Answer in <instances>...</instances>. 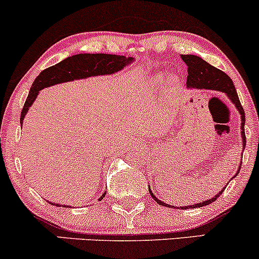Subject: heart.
<instances>
[{"mask_svg": "<svg viewBox=\"0 0 259 259\" xmlns=\"http://www.w3.org/2000/svg\"><path fill=\"white\" fill-rule=\"evenodd\" d=\"M171 86H177V83H176L175 79H171Z\"/></svg>", "mask_w": 259, "mask_h": 259, "instance_id": "obj_1", "label": "heart"}]
</instances>
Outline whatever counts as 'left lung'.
Returning <instances> with one entry per match:
<instances>
[{"label":"left lung","mask_w":259,"mask_h":259,"mask_svg":"<svg viewBox=\"0 0 259 259\" xmlns=\"http://www.w3.org/2000/svg\"><path fill=\"white\" fill-rule=\"evenodd\" d=\"M181 59L186 62L187 67H188V77H187V87L188 88H205V90H214V91H221V92L226 93L227 97L231 99L232 103L235 104L237 110L240 112L241 114V136H242V145H243V149L246 146V135H245V110H243L242 106H241V102L238 99L237 92H236V88L235 84L232 83V79L226 75L225 72H223L221 70L217 69V67L211 66V65L208 64L206 61H204L203 59L199 58V56L195 55H181ZM241 169V164L238 167V171L237 173L240 172ZM236 173L235 176H237ZM150 194L151 197L155 199L156 203H158L160 205L163 206H168V208H176V206H171L168 204L163 203L161 201L160 199H157L153 195V193L151 192V189H149ZM224 189H221V192H219L214 198L209 199V200L203 201V203H199V204H193V205L189 206H181V209H194V208H200V206H205L209 205L210 203L215 201L219 198V195L223 194Z\"/></svg>","instance_id":"left-lung-1"}]
</instances>
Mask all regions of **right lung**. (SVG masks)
<instances>
[{
  "label": "right lung",
  "instance_id": "add662e5",
  "mask_svg": "<svg viewBox=\"0 0 259 259\" xmlns=\"http://www.w3.org/2000/svg\"><path fill=\"white\" fill-rule=\"evenodd\" d=\"M134 61L133 58H125L121 55H110V54H77V55L69 56L67 59L42 70L39 76L34 79L30 87L29 95L25 101L23 109L21 113V124H23V119L29 107L36 99L39 91L45 87L54 86V84L62 83V82L73 81L78 78H87L91 76L109 75L116 71L123 70L126 65ZM106 193L101 195L99 200L104 198ZM53 205L61 206L59 204L51 203ZM67 208L66 205H62Z\"/></svg>",
  "mask_w": 259,
  "mask_h": 259
}]
</instances>
